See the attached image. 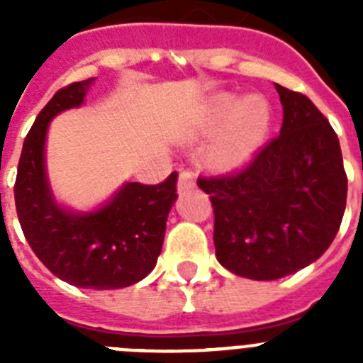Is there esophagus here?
Masks as SVG:
<instances>
[{
  "mask_svg": "<svg viewBox=\"0 0 363 363\" xmlns=\"http://www.w3.org/2000/svg\"><path fill=\"white\" fill-rule=\"evenodd\" d=\"M196 185V179H194V174L191 171H182L178 178V191H187V189L194 187Z\"/></svg>",
  "mask_w": 363,
  "mask_h": 363,
  "instance_id": "obj_1",
  "label": "esophagus"
}]
</instances>
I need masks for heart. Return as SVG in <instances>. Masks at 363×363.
Here are the masks:
<instances>
[{"label":"heart","mask_w":363,"mask_h":363,"mask_svg":"<svg viewBox=\"0 0 363 363\" xmlns=\"http://www.w3.org/2000/svg\"><path fill=\"white\" fill-rule=\"evenodd\" d=\"M233 113L221 143L216 150V163L221 167H238L251 158L269 129V111L264 99L249 98L242 104L223 96L218 99L216 118L225 120Z\"/></svg>","instance_id":"obj_1"}]
</instances>
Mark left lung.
I'll return each instance as SVG.
<instances>
[{
	"label": "left lung",
	"mask_w": 363,
	"mask_h": 363,
	"mask_svg": "<svg viewBox=\"0 0 363 363\" xmlns=\"http://www.w3.org/2000/svg\"><path fill=\"white\" fill-rule=\"evenodd\" d=\"M274 86L284 105L280 134L242 169L198 178L213 203L218 262L251 280H278L316 262L347 201L331 123L306 94Z\"/></svg>",
	"instance_id": "obj_1"
}]
</instances>
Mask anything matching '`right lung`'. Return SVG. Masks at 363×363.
<instances>
[{
    "instance_id": "right-lung-1",
    "label": "right lung",
    "mask_w": 363,
    "mask_h": 363,
    "mask_svg": "<svg viewBox=\"0 0 363 363\" xmlns=\"http://www.w3.org/2000/svg\"><path fill=\"white\" fill-rule=\"evenodd\" d=\"M94 78L63 86L41 108L28 130L14 184L16 213L28 245L54 277L85 289H120L143 280L162 252L178 172L162 184H127L91 214L60 209L45 176L43 147L49 121L83 104Z\"/></svg>"
}]
</instances>
